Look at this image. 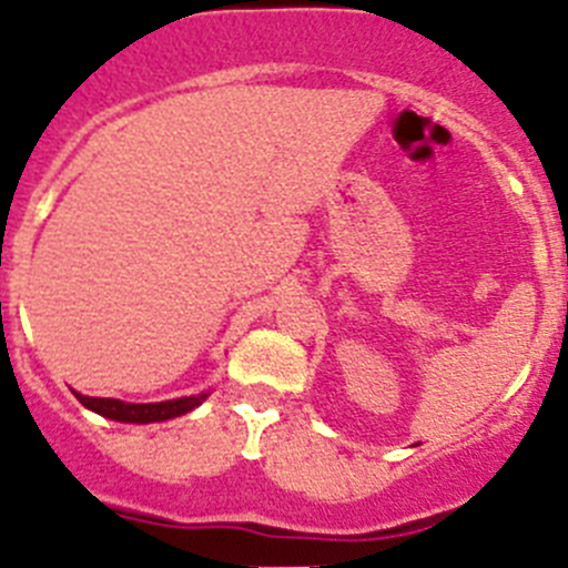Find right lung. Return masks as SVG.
Instances as JSON below:
<instances>
[{"label": "right lung", "instance_id": "right-lung-1", "mask_svg": "<svg viewBox=\"0 0 568 568\" xmlns=\"http://www.w3.org/2000/svg\"><path fill=\"white\" fill-rule=\"evenodd\" d=\"M80 404L89 409H94L97 415L111 420H125V424H153V420H170L178 418V415H186L189 409L197 407L206 396H189V398H175V402H159V404H131V402H119V398H91L80 396Z\"/></svg>", "mask_w": 568, "mask_h": 568}]
</instances>
